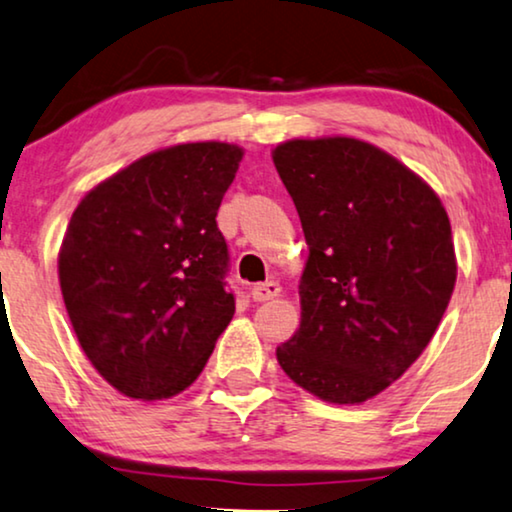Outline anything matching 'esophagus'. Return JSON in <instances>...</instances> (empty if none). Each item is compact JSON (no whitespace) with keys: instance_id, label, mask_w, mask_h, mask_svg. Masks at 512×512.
I'll list each match as a JSON object with an SVG mask.
<instances>
[{"instance_id":"34e87169","label":"esophagus","mask_w":512,"mask_h":512,"mask_svg":"<svg viewBox=\"0 0 512 512\" xmlns=\"http://www.w3.org/2000/svg\"><path fill=\"white\" fill-rule=\"evenodd\" d=\"M279 293H282V286H279L277 282H263V284H256L254 289H251V298L256 300V303H268V300L277 298Z\"/></svg>"}]
</instances>
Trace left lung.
Here are the masks:
<instances>
[{
    "mask_svg": "<svg viewBox=\"0 0 512 512\" xmlns=\"http://www.w3.org/2000/svg\"><path fill=\"white\" fill-rule=\"evenodd\" d=\"M272 160L310 247L300 326L277 347L298 387L359 405L429 345L457 282L452 228L426 181L354 137L289 139Z\"/></svg>",
    "mask_w": 512,
    "mask_h": 512,
    "instance_id": "1",
    "label": "left lung"
}]
</instances>
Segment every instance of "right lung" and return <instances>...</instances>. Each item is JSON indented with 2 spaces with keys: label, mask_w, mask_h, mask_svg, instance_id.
Returning a JSON list of instances; mask_svg holds the SVG:
<instances>
[{
  "label": "right lung",
  "mask_w": 512,
  "mask_h": 512,
  "mask_svg": "<svg viewBox=\"0 0 512 512\" xmlns=\"http://www.w3.org/2000/svg\"><path fill=\"white\" fill-rule=\"evenodd\" d=\"M242 156L228 142L167 146L74 209L58 254L62 300L88 361L123 396L181 394L233 319L216 212Z\"/></svg>",
  "instance_id": "obj_1"
}]
</instances>
